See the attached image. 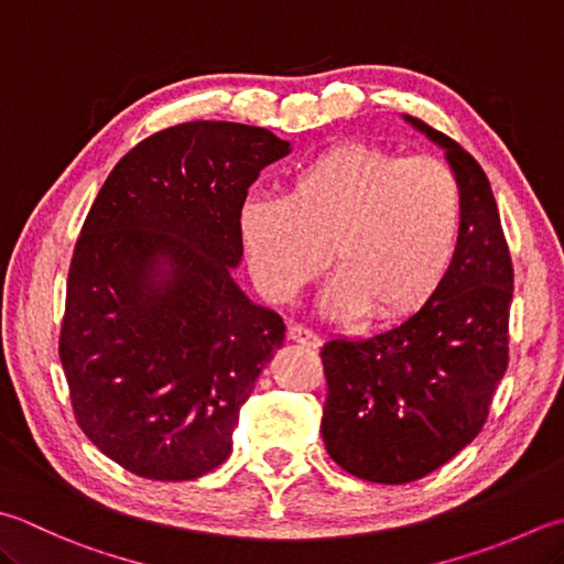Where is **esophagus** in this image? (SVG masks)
<instances>
[{
  "mask_svg": "<svg viewBox=\"0 0 564 564\" xmlns=\"http://www.w3.org/2000/svg\"><path fill=\"white\" fill-rule=\"evenodd\" d=\"M286 338L294 344H302V346H310V348H318L322 346V338H318L312 328L300 326V324H292L290 332H286Z\"/></svg>",
  "mask_w": 564,
  "mask_h": 564,
  "instance_id": "1",
  "label": "esophagus"
}]
</instances>
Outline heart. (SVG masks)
I'll list each match as a JSON object with an SVG mask.
<instances>
[{"label":"heart","mask_w":564,"mask_h":564,"mask_svg":"<svg viewBox=\"0 0 564 564\" xmlns=\"http://www.w3.org/2000/svg\"><path fill=\"white\" fill-rule=\"evenodd\" d=\"M238 226L252 278L270 300H294L322 274L332 248L338 280L326 310L398 318L447 278L462 188L437 156L348 142L296 169L284 198H248Z\"/></svg>","instance_id":"1"}]
</instances>
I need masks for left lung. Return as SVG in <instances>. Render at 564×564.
<instances>
[{"instance_id":"1","label":"left lung","mask_w":564,"mask_h":564,"mask_svg":"<svg viewBox=\"0 0 564 564\" xmlns=\"http://www.w3.org/2000/svg\"><path fill=\"white\" fill-rule=\"evenodd\" d=\"M408 122L447 152L462 228L447 278L408 322L322 348V437L344 471L408 484L440 469L481 432L508 368L513 262L491 184L452 137Z\"/></svg>"}]
</instances>
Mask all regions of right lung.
<instances>
[{
    "instance_id": "add662e5",
    "label": "right lung",
    "mask_w": 564,
    "mask_h": 564,
    "mask_svg": "<svg viewBox=\"0 0 564 564\" xmlns=\"http://www.w3.org/2000/svg\"><path fill=\"white\" fill-rule=\"evenodd\" d=\"M290 142L264 127L184 122L147 137L102 184L73 250L58 356L95 447L152 481L228 459L280 314L232 282L240 208Z\"/></svg>"
}]
</instances>
